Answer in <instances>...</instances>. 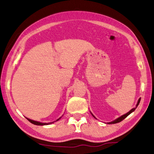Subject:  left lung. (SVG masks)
<instances>
[{
  "label": "left lung",
  "instance_id": "left-lung-1",
  "mask_svg": "<svg viewBox=\"0 0 154 154\" xmlns=\"http://www.w3.org/2000/svg\"><path fill=\"white\" fill-rule=\"evenodd\" d=\"M140 100H141V98H140V99H139V100H138V101H137V105H136V107H135V108H133V109H131L130 111H129L128 113H127L126 114H125V115H123L122 116H121L120 117H119V118H117V119H116V120H114V121L111 122H109V123H109V124H113V123H119V122H122V120H123V119H124L125 118V117H127L129 115V114H130L131 113H132V112H133V111H135V109H136L137 107L138 106V105H139L140 102ZM91 114H92V113H91ZM92 116L95 117V116H93V114H92Z\"/></svg>",
  "mask_w": 154,
  "mask_h": 154
}]
</instances>
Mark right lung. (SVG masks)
<instances>
[{"label": "right lung", "instance_id": "right-lung-1", "mask_svg": "<svg viewBox=\"0 0 154 154\" xmlns=\"http://www.w3.org/2000/svg\"><path fill=\"white\" fill-rule=\"evenodd\" d=\"M61 117L60 118H59L58 119H57V121H58V120H59L60 119H61ZM27 119L29 120V121L31 122V123H32V124L34 125H49L50 124V123H41V122H36V121H34V120H31V119H29L28 118H26Z\"/></svg>", "mask_w": 154, "mask_h": 154}]
</instances>
